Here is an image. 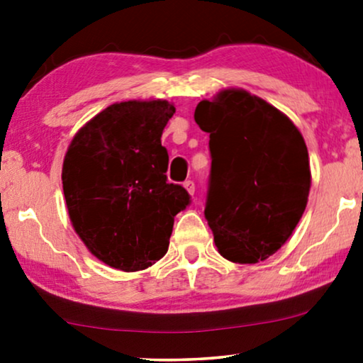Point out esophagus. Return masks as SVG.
Segmentation results:
<instances>
[{
    "instance_id": "1",
    "label": "esophagus",
    "mask_w": 363,
    "mask_h": 363,
    "mask_svg": "<svg viewBox=\"0 0 363 363\" xmlns=\"http://www.w3.org/2000/svg\"><path fill=\"white\" fill-rule=\"evenodd\" d=\"M183 186H185V190L190 193V195L193 196L195 195V183H193L191 180H186L185 183H183Z\"/></svg>"
}]
</instances>
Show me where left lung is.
I'll return each instance as SVG.
<instances>
[{"instance_id":"8db88e82","label":"left lung","mask_w":363,"mask_h":363,"mask_svg":"<svg viewBox=\"0 0 363 363\" xmlns=\"http://www.w3.org/2000/svg\"><path fill=\"white\" fill-rule=\"evenodd\" d=\"M210 133L205 208L220 255L256 264L289 240L311 190L304 137L286 113L245 89H223L195 108Z\"/></svg>"}]
</instances>
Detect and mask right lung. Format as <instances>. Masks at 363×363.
<instances>
[{
    "mask_svg": "<svg viewBox=\"0 0 363 363\" xmlns=\"http://www.w3.org/2000/svg\"><path fill=\"white\" fill-rule=\"evenodd\" d=\"M172 102H116L79 128L62 163V190L74 231L113 269L142 271L168 251L173 220L190 195L167 183L162 133Z\"/></svg>",
    "mask_w": 363,
    "mask_h": 363,
    "instance_id": "right-lung-1",
    "label": "right lung"
}]
</instances>
